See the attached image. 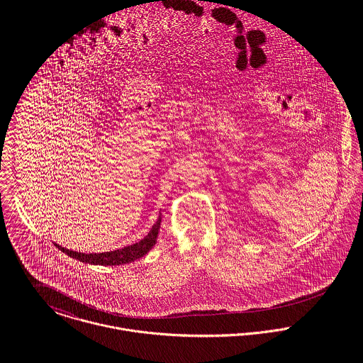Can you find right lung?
Returning <instances> with one entry per match:
<instances>
[{
    "instance_id": "obj_1",
    "label": "right lung",
    "mask_w": 363,
    "mask_h": 363,
    "mask_svg": "<svg viewBox=\"0 0 363 363\" xmlns=\"http://www.w3.org/2000/svg\"><path fill=\"white\" fill-rule=\"evenodd\" d=\"M159 228H160V216L157 218V220H156L155 225L152 226L151 232L143 240H140L135 245H131V246H127V247H123V249H118V250H114V252H107V253L86 255V253H78V252L64 249V247H61L60 245H55V243H54V246L58 250H61L62 253H65L67 256H69L72 259H79V261L86 262V264L121 265V264H127V262H131V261L144 257L155 246Z\"/></svg>"
}]
</instances>
